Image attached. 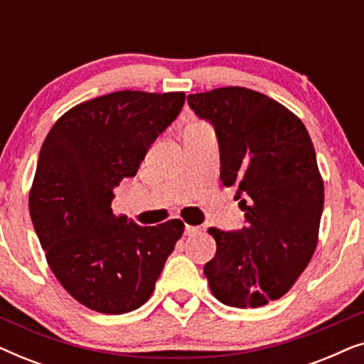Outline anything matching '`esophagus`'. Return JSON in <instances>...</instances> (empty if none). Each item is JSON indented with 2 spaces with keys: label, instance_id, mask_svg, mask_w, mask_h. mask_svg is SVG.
I'll list each match as a JSON object with an SVG mask.
<instances>
[{
  "label": "esophagus",
  "instance_id": "obj_1",
  "mask_svg": "<svg viewBox=\"0 0 364 364\" xmlns=\"http://www.w3.org/2000/svg\"><path fill=\"white\" fill-rule=\"evenodd\" d=\"M198 232H202L200 227H197V225H186V235L192 237V235H197Z\"/></svg>",
  "mask_w": 364,
  "mask_h": 364
}]
</instances>
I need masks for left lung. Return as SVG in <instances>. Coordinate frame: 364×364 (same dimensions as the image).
<instances>
[{
    "label": "left lung",
    "mask_w": 364,
    "mask_h": 364,
    "mask_svg": "<svg viewBox=\"0 0 364 364\" xmlns=\"http://www.w3.org/2000/svg\"><path fill=\"white\" fill-rule=\"evenodd\" d=\"M187 101L215 127L222 183L238 188L247 220L238 232L208 228L217 242L203 267L208 287L223 305L263 306L290 290L318 243L325 188L310 134L290 109L247 87Z\"/></svg>",
    "instance_id": "1"
}]
</instances>
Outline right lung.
<instances>
[{"label": "right lung", "mask_w": 364, "mask_h": 364, "mask_svg": "<svg viewBox=\"0 0 364 364\" xmlns=\"http://www.w3.org/2000/svg\"><path fill=\"white\" fill-rule=\"evenodd\" d=\"M183 102V92H111L69 109L44 139L29 213L54 277L89 310L142 306L182 237L178 218L141 227L111 203Z\"/></svg>", "instance_id": "add662e5"}]
</instances>
